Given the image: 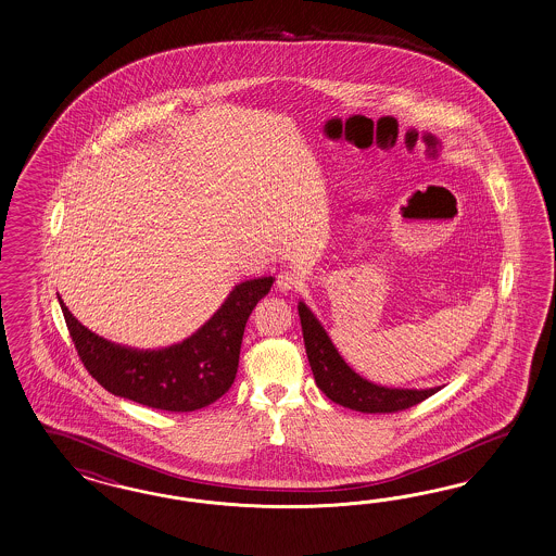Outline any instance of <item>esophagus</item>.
Returning a JSON list of instances; mask_svg holds the SVG:
<instances>
[{
  "mask_svg": "<svg viewBox=\"0 0 556 556\" xmlns=\"http://www.w3.org/2000/svg\"><path fill=\"white\" fill-rule=\"evenodd\" d=\"M300 283H302V277H300V273H295V270H281V273L277 275V289H279V291L295 289Z\"/></svg>",
  "mask_w": 556,
  "mask_h": 556,
  "instance_id": "esophagus-1",
  "label": "esophagus"
}]
</instances>
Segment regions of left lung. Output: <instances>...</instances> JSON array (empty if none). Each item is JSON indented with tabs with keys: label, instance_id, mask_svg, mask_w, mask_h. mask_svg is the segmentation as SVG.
<instances>
[{
	"label": "left lung",
	"instance_id": "8db88e82",
	"mask_svg": "<svg viewBox=\"0 0 556 556\" xmlns=\"http://www.w3.org/2000/svg\"><path fill=\"white\" fill-rule=\"evenodd\" d=\"M298 309L302 320L305 353H307L316 386L334 404L351 407L354 412H363V414H393V412H402L412 405L420 404L440 391V388H381L363 379L338 354L332 340L321 328L320 321L316 320V316L309 312V307L300 302Z\"/></svg>",
	"mask_w": 556,
	"mask_h": 556
}]
</instances>
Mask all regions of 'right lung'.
I'll list each match as a JSON object with an SVG mask.
<instances>
[{
	"label": "right lung",
	"instance_id": "add662e5",
	"mask_svg": "<svg viewBox=\"0 0 556 556\" xmlns=\"http://www.w3.org/2000/svg\"><path fill=\"white\" fill-rule=\"evenodd\" d=\"M273 281L258 277L236 286L195 334L161 351H136L98 337L59 303L75 351L101 388L154 409L195 412L232 388L244 326Z\"/></svg>",
	"mask_w": 556,
	"mask_h": 556
}]
</instances>
